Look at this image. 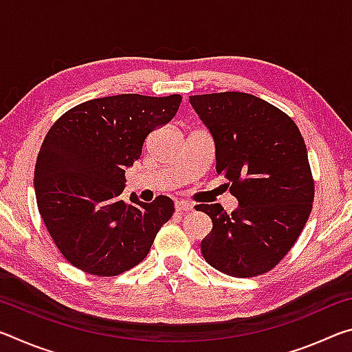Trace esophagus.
Wrapping results in <instances>:
<instances>
[{"mask_svg": "<svg viewBox=\"0 0 352 352\" xmlns=\"http://www.w3.org/2000/svg\"><path fill=\"white\" fill-rule=\"evenodd\" d=\"M175 210L178 212H188L192 211V205L188 204V201H175Z\"/></svg>", "mask_w": 352, "mask_h": 352, "instance_id": "1", "label": "esophagus"}]
</instances>
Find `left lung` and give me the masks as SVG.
Instances as JSON below:
<instances>
[{"label": "left lung", "mask_w": 352, "mask_h": 352, "mask_svg": "<svg viewBox=\"0 0 352 352\" xmlns=\"http://www.w3.org/2000/svg\"><path fill=\"white\" fill-rule=\"evenodd\" d=\"M189 102L216 142L217 175L239 200L231 214L219 204L197 205L212 220L201 254L230 276L270 272L312 211L315 183L305 140L289 115L253 94H197Z\"/></svg>", "instance_id": "left-lung-1"}]
</instances>
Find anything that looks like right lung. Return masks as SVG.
<instances>
[{
    "label": "right lung",
    "mask_w": 352,
    "mask_h": 352,
    "mask_svg": "<svg viewBox=\"0 0 352 352\" xmlns=\"http://www.w3.org/2000/svg\"><path fill=\"white\" fill-rule=\"evenodd\" d=\"M180 94L91 99L52 124L34 172L37 206L63 258L94 276H116L151 252L172 217L174 201L158 195L124 201L126 169L140 160L153 129L169 122Z\"/></svg>",
    "instance_id": "add662e5"
}]
</instances>
